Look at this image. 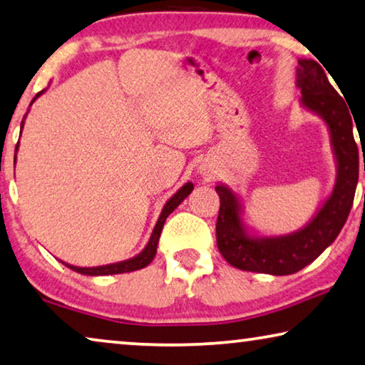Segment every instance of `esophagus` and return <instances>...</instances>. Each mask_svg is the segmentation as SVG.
<instances>
[{"label": "esophagus", "instance_id": "obj_1", "mask_svg": "<svg viewBox=\"0 0 365 365\" xmlns=\"http://www.w3.org/2000/svg\"><path fill=\"white\" fill-rule=\"evenodd\" d=\"M201 173H205V175H206V172H201Z\"/></svg>", "mask_w": 365, "mask_h": 365}]
</instances>
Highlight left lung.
Wrapping results in <instances>:
<instances>
[{
	"label": "left lung",
	"mask_w": 365,
	"mask_h": 365,
	"mask_svg": "<svg viewBox=\"0 0 365 365\" xmlns=\"http://www.w3.org/2000/svg\"><path fill=\"white\" fill-rule=\"evenodd\" d=\"M297 86L302 90L303 110L317 114L328 126L336 159L333 192L302 230L282 236H260L249 231L244 222L239 195L227 185H216L221 200L216 222L217 249L236 269L270 275L295 274L334 242L352 208L359 178V150L352 134L354 116L317 61H298Z\"/></svg>",
	"instance_id": "left-lung-1"
}]
</instances>
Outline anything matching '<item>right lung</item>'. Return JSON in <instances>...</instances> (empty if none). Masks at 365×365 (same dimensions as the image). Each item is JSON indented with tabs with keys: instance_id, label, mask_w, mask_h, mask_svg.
Returning a JSON list of instances; mask_svg holds the SVG:
<instances>
[{
	"instance_id": "add662e5",
	"label": "right lung",
	"mask_w": 365,
	"mask_h": 365,
	"mask_svg": "<svg viewBox=\"0 0 365 365\" xmlns=\"http://www.w3.org/2000/svg\"><path fill=\"white\" fill-rule=\"evenodd\" d=\"M47 90V88H46ZM42 90L39 91L34 96V100L31 101V105L34 103L37 98H39L43 91ZM29 105V106H31ZM29 113V111H27ZM27 113L24 114L23 121H21V130H23L24 128V119L27 116ZM18 149H19V143L16 144V154H18ZM14 164H16V157H14ZM193 190V183L192 182H187L183 185V187L178 190V192L173 195V197L167 201V203L164 205V208H162L160 211V216L159 220H157L154 230H152V235L149 237V242L145 244V247L140 251L138 255H134V257H130L128 260H121V262H114V264H106V265H98V267H77V265H72V264H67V262H61L67 265L68 269H72L75 272H78V274H83V275H114V274H126V272H134V270H139V269H144L148 267V265L154 260L155 257V252H157V246H159V239H160V232H162V227H164V222L167 220V216L172 213L173 210L177 208L178 205L182 203V201L188 197L190 193H192Z\"/></svg>"
}]
</instances>
